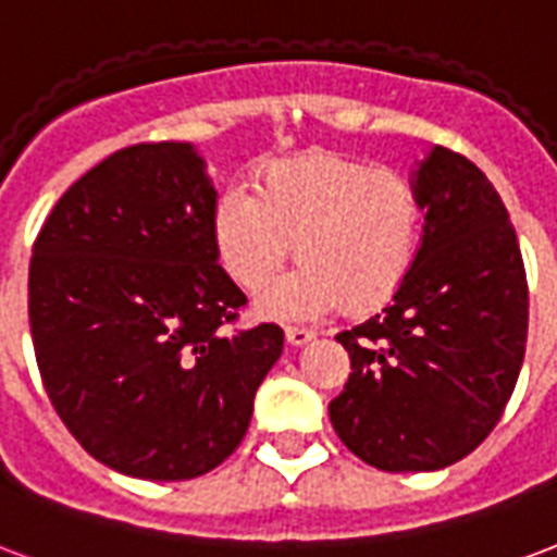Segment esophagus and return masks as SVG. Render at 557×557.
Returning a JSON list of instances; mask_svg holds the SVG:
<instances>
[{
    "instance_id": "34e87169",
    "label": "esophagus",
    "mask_w": 557,
    "mask_h": 557,
    "mask_svg": "<svg viewBox=\"0 0 557 557\" xmlns=\"http://www.w3.org/2000/svg\"><path fill=\"white\" fill-rule=\"evenodd\" d=\"M286 339H289V345L300 348V345L315 339V331H310V327H286Z\"/></svg>"
}]
</instances>
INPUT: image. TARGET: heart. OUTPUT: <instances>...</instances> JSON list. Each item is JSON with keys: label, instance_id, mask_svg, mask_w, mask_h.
Listing matches in <instances>:
<instances>
[{"label": "heart", "instance_id": "1", "mask_svg": "<svg viewBox=\"0 0 557 557\" xmlns=\"http://www.w3.org/2000/svg\"><path fill=\"white\" fill-rule=\"evenodd\" d=\"M257 197L226 191L212 238L221 265L247 292L268 289L289 262L304 265L265 295L277 315H351L381 310L398 295L422 247V197L393 168L312 152L262 168Z\"/></svg>", "mask_w": 557, "mask_h": 557}]
</instances>
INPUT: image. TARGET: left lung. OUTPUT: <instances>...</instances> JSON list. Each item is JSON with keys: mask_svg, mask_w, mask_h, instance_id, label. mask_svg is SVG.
<instances>
[{"mask_svg": "<svg viewBox=\"0 0 557 557\" xmlns=\"http://www.w3.org/2000/svg\"><path fill=\"white\" fill-rule=\"evenodd\" d=\"M425 226L393 304L336 342L351 357L333 431L383 472H434L475 451L505 413L529 336V283L508 209L446 147L416 171Z\"/></svg>", "mask_w": 557, "mask_h": 557, "instance_id": "left-lung-1", "label": "left lung"}]
</instances>
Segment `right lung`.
Instances as JSON below:
<instances>
[{"label": "right lung", "instance_id": "right-lung-1", "mask_svg": "<svg viewBox=\"0 0 557 557\" xmlns=\"http://www.w3.org/2000/svg\"><path fill=\"white\" fill-rule=\"evenodd\" d=\"M218 191L191 144H135L70 185L28 265L44 386L79 446L147 481H188L245 440L283 331H230L245 292L218 265Z\"/></svg>", "mask_w": 557, "mask_h": 557}]
</instances>
